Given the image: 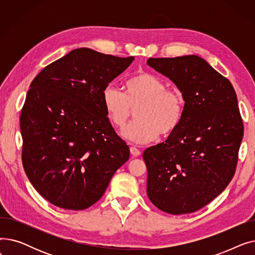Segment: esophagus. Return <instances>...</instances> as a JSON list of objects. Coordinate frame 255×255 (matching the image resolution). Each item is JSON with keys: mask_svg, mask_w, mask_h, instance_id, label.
I'll list each match as a JSON object with an SVG mask.
<instances>
[{"mask_svg": "<svg viewBox=\"0 0 255 255\" xmlns=\"http://www.w3.org/2000/svg\"><path fill=\"white\" fill-rule=\"evenodd\" d=\"M130 153H131V155L133 157H137V156L140 155V151L138 149H136L135 146H131V148H130Z\"/></svg>", "mask_w": 255, "mask_h": 255, "instance_id": "esophagus-1", "label": "esophagus"}]
</instances>
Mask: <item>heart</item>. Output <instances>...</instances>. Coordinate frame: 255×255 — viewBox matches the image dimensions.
<instances>
[{
  "instance_id": "b5f03b06",
  "label": "heart",
  "mask_w": 255,
  "mask_h": 255,
  "mask_svg": "<svg viewBox=\"0 0 255 255\" xmlns=\"http://www.w3.org/2000/svg\"><path fill=\"white\" fill-rule=\"evenodd\" d=\"M102 105L107 119L117 128L123 129L132 111L138 121L129 125L122 136L135 143H148L161 133L167 135L175 130L182 120L184 100L175 90L157 76L140 73L125 83V93L114 86L106 87L102 93Z\"/></svg>"
}]
</instances>
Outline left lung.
<instances>
[{"label":"left lung","instance_id":"left-lung-1","mask_svg":"<svg viewBox=\"0 0 255 255\" xmlns=\"http://www.w3.org/2000/svg\"><path fill=\"white\" fill-rule=\"evenodd\" d=\"M185 101L179 126L164 142L144 150L146 194L172 215L192 213L217 197L232 181L244 126L231 82L195 55L150 58Z\"/></svg>","mask_w":255,"mask_h":255}]
</instances>
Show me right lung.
Returning <instances> with one entry per match:
<instances>
[{
  "label": "right lung",
  "mask_w": 255,
  "mask_h": 255,
  "mask_svg": "<svg viewBox=\"0 0 255 255\" xmlns=\"http://www.w3.org/2000/svg\"><path fill=\"white\" fill-rule=\"evenodd\" d=\"M133 60L77 48L32 82L20 115L22 165L52 205L91 207L129 159V146L105 115L102 93Z\"/></svg>",
  "instance_id": "add662e5"
}]
</instances>
